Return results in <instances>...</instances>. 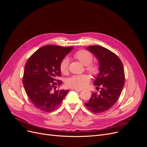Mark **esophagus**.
<instances>
[{
    "mask_svg": "<svg viewBox=\"0 0 147 147\" xmlns=\"http://www.w3.org/2000/svg\"><path fill=\"white\" fill-rule=\"evenodd\" d=\"M71 90H75V91H78V92H80V91H82L81 89H77V88H72V89H71Z\"/></svg>",
    "mask_w": 147,
    "mask_h": 147,
    "instance_id": "34e87169",
    "label": "esophagus"
}]
</instances>
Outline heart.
Returning <instances> with one entry per match:
<instances>
[{
    "label": "heart",
    "mask_w": 147,
    "mask_h": 147,
    "mask_svg": "<svg viewBox=\"0 0 147 147\" xmlns=\"http://www.w3.org/2000/svg\"><path fill=\"white\" fill-rule=\"evenodd\" d=\"M74 58L78 60L83 65H85L86 71L92 75H97L100 72L99 64L92 62L93 55L92 53L86 50H80L74 54ZM61 72L67 74L69 69V59L67 57H65L60 63ZM91 78L88 74L74 75L66 80V86L71 88L82 89L86 87L90 82Z\"/></svg>",
    "instance_id": "1"
}]
</instances>
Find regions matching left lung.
<instances>
[{"instance_id": "obj_1", "label": "left lung", "mask_w": 147, "mask_h": 147, "mask_svg": "<svg viewBox=\"0 0 147 147\" xmlns=\"http://www.w3.org/2000/svg\"><path fill=\"white\" fill-rule=\"evenodd\" d=\"M88 50L98 59L100 73L94 84L101 87L99 94L92 93L89 102L84 104L94 113H103L112 108L119 99L125 83L123 63L118 56L104 47L99 45L88 47Z\"/></svg>"}]
</instances>
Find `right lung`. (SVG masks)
<instances>
[{
  "mask_svg": "<svg viewBox=\"0 0 147 147\" xmlns=\"http://www.w3.org/2000/svg\"><path fill=\"white\" fill-rule=\"evenodd\" d=\"M73 49L46 45L30 56L25 65L23 83L28 98L37 109L51 112L56 110L67 94L69 90L56 88L62 83L60 63Z\"/></svg>",
  "mask_w": 147,
  "mask_h": 147,
  "instance_id": "add662e5",
  "label": "right lung"
}]
</instances>
